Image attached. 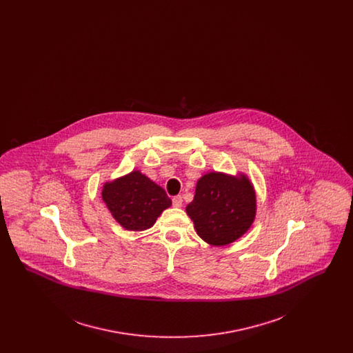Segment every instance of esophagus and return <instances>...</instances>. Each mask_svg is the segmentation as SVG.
Segmentation results:
<instances>
[{
    "label": "esophagus",
    "instance_id": "esophagus-1",
    "mask_svg": "<svg viewBox=\"0 0 353 353\" xmlns=\"http://www.w3.org/2000/svg\"><path fill=\"white\" fill-rule=\"evenodd\" d=\"M172 202H173L174 208H180L183 205V197L181 196H176V197L172 199Z\"/></svg>",
    "mask_w": 353,
    "mask_h": 353
}]
</instances>
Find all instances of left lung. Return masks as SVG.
I'll return each instance as SVG.
<instances>
[{
	"instance_id": "obj_1",
	"label": "left lung",
	"mask_w": 353,
	"mask_h": 353,
	"mask_svg": "<svg viewBox=\"0 0 353 353\" xmlns=\"http://www.w3.org/2000/svg\"><path fill=\"white\" fill-rule=\"evenodd\" d=\"M186 214L202 239L212 246L236 241L250 228L256 214V196L245 173L236 176L209 172L196 184L193 201Z\"/></svg>"
}]
</instances>
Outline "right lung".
Here are the masks:
<instances>
[{
	"label": "right lung",
	"instance_id": "obj_1",
	"mask_svg": "<svg viewBox=\"0 0 353 353\" xmlns=\"http://www.w3.org/2000/svg\"><path fill=\"white\" fill-rule=\"evenodd\" d=\"M101 197L119 225L130 232L150 229L172 205L165 190L140 170L104 183Z\"/></svg>",
	"mask_w": 353,
	"mask_h": 353
}]
</instances>
